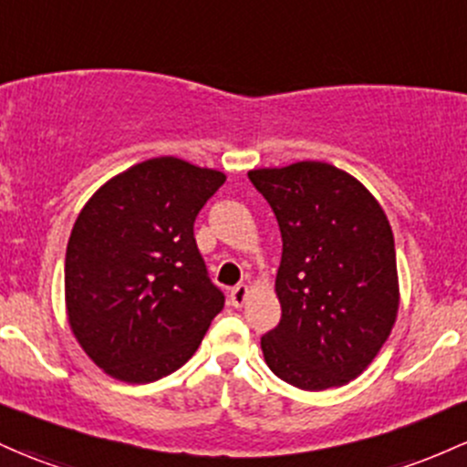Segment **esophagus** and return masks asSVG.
<instances>
[{"mask_svg": "<svg viewBox=\"0 0 467 467\" xmlns=\"http://www.w3.org/2000/svg\"><path fill=\"white\" fill-rule=\"evenodd\" d=\"M250 296V288L248 285H237V288H233V292H230V301H233V306H237V308H242V306L248 301Z\"/></svg>", "mask_w": 467, "mask_h": 467, "instance_id": "1", "label": "esophagus"}]
</instances>
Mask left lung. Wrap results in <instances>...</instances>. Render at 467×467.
Here are the masks:
<instances>
[{"label":"left lung","mask_w":467,"mask_h":467,"mask_svg":"<svg viewBox=\"0 0 467 467\" xmlns=\"http://www.w3.org/2000/svg\"><path fill=\"white\" fill-rule=\"evenodd\" d=\"M279 222L281 321L261 337L270 370L299 390L357 379L399 315L390 222L357 177L324 161L248 172Z\"/></svg>","instance_id":"8db88e82"}]
</instances>
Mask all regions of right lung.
Returning a JSON list of instances; mask_svg holds the SVG:
<instances>
[{"label":"right lung","mask_w":467,"mask_h":467,"mask_svg":"<svg viewBox=\"0 0 467 467\" xmlns=\"http://www.w3.org/2000/svg\"><path fill=\"white\" fill-rule=\"evenodd\" d=\"M223 182V172L186 159H146L97 188L77 214L66 317L109 377L150 383L179 370L223 310L192 233Z\"/></svg>","instance_id":"obj_1"}]
</instances>
